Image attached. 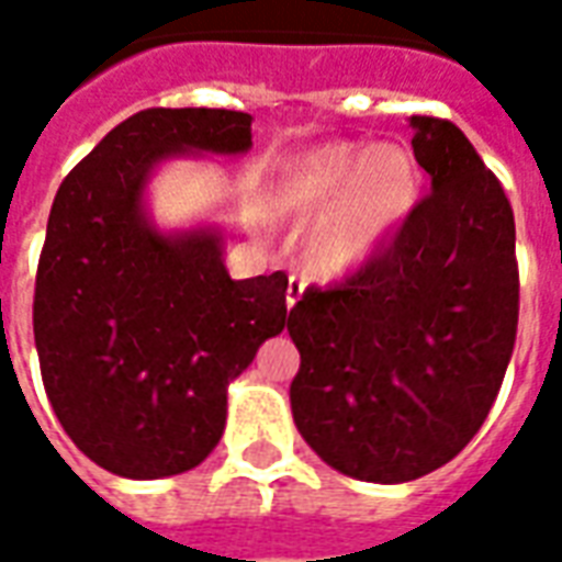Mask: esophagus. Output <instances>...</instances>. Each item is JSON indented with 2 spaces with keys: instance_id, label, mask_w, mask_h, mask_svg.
Returning <instances> with one entry per match:
<instances>
[{
  "instance_id": "1",
  "label": "esophagus",
  "mask_w": 562,
  "mask_h": 562,
  "mask_svg": "<svg viewBox=\"0 0 562 562\" xmlns=\"http://www.w3.org/2000/svg\"><path fill=\"white\" fill-rule=\"evenodd\" d=\"M301 294H304V282L297 280V277H292V280H289V292H285V306L292 310V306L301 301Z\"/></svg>"
}]
</instances>
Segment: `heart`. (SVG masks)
<instances>
[{"label":"heart","mask_w":562,"mask_h":562,"mask_svg":"<svg viewBox=\"0 0 562 562\" xmlns=\"http://www.w3.org/2000/svg\"><path fill=\"white\" fill-rule=\"evenodd\" d=\"M422 171L413 149L379 140H328L292 159L273 186V213L306 222L301 261L316 280L364 270L413 216Z\"/></svg>","instance_id":"heart-1"}]
</instances>
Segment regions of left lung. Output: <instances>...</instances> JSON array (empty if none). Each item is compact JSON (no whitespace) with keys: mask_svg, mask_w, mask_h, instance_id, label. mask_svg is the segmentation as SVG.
Segmentation results:
<instances>
[{"mask_svg":"<svg viewBox=\"0 0 562 562\" xmlns=\"http://www.w3.org/2000/svg\"><path fill=\"white\" fill-rule=\"evenodd\" d=\"M430 195L364 270L289 313L292 415L349 479L401 484L479 434L518 330L515 213L467 135L409 116Z\"/></svg>","mask_w":562,"mask_h":562,"instance_id":"8db88e82","label":"left lung"}]
</instances>
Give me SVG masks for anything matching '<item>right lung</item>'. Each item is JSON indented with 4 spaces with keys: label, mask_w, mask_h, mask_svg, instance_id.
<instances>
[{
    "label": "right lung",
    "mask_w": 562,
    "mask_h": 562,
    "mask_svg": "<svg viewBox=\"0 0 562 562\" xmlns=\"http://www.w3.org/2000/svg\"><path fill=\"white\" fill-rule=\"evenodd\" d=\"M252 149V116L149 108L108 132L50 207L32 328L71 442L123 479H168L216 448L228 385L285 328L289 277L232 280L220 222L159 228L161 165Z\"/></svg>",
    "instance_id": "right-lung-1"
}]
</instances>
